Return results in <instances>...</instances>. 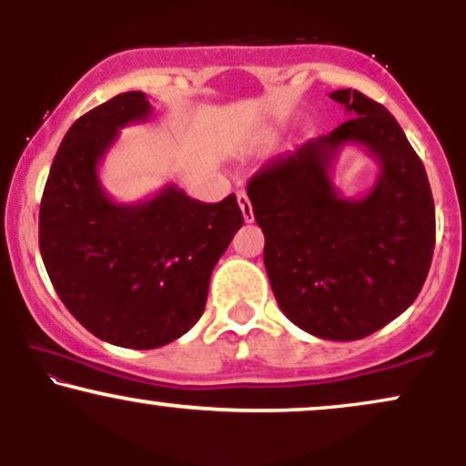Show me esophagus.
<instances>
[{
  "instance_id": "obj_1",
  "label": "esophagus",
  "mask_w": 466,
  "mask_h": 466,
  "mask_svg": "<svg viewBox=\"0 0 466 466\" xmlns=\"http://www.w3.org/2000/svg\"><path fill=\"white\" fill-rule=\"evenodd\" d=\"M237 201H238V208H240V212H243V218H245V221H248V223L254 221V210H251L249 197L245 195L243 190H240L238 195H237Z\"/></svg>"
}]
</instances>
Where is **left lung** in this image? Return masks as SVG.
Masks as SVG:
<instances>
[{
	"label": "left lung",
	"mask_w": 466,
	"mask_h": 466,
	"mask_svg": "<svg viewBox=\"0 0 466 466\" xmlns=\"http://www.w3.org/2000/svg\"><path fill=\"white\" fill-rule=\"evenodd\" d=\"M330 98L349 120L265 164L248 197L282 313L315 337L352 341L416 300L434 256L436 215L425 166L386 106L357 89ZM346 143H360L382 166L361 200L341 198L329 179Z\"/></svg>",
	"instance_id": "obj_1"
}]
</instances>
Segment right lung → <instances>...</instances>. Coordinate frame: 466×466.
<instances>
[{
    "label": "right lung",
    "mask_w": 466,
    "mask_h": 466,
    "mask_svg": "<svg viewBox=\"0 0 466 466\" xmlns=\"http://www.w3.org/2000/svg\"><path fill=\"white\" fill-rule=\"evenodd\" d=\"M148 116L142 92L80 116L58 147L39 212L41 258L67 311L98 339L136 350L197 324L212 269L243 226L234 195L203 203L175 184L137 203L106 195L98 164L122 127Z\"/></svg>",
    "instance_id": "1"
}]
</instances>
